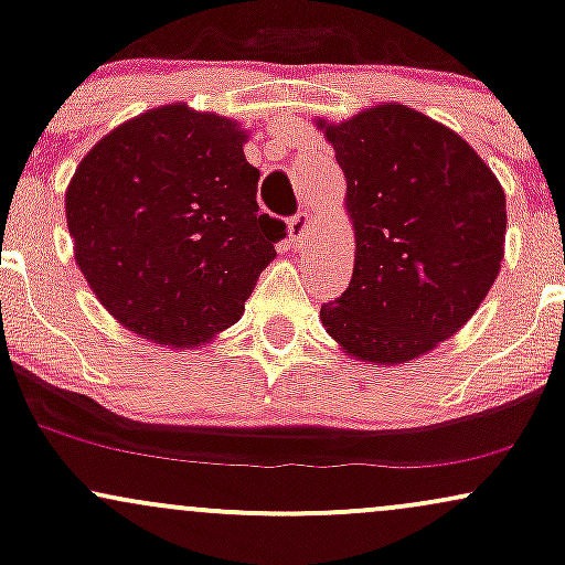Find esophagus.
Returning a JSON list of instances; mask_svg holds the SVG:
<instances>
[{
    "label": "esophagus",
    "instance_id": "1",
    "mask_svg": "<svg viewBox=\"0 0 565 565\" xmlns=\"http://www.w3.org/2000/svg\"><path fill=\"white\" fill-rule=\"evenodd\" d=\"M289 236L295 244L308 242L313 236V217L308 212H297V215L289 217Z\"/></svg>",
    "mask_w": 565,
    "mask_h": 565
}]
</instances>
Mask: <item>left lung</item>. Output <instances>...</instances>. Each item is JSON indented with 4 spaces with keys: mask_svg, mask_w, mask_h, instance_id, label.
Wrapping results in <instances>:
<instances>
[{
    "mask_svg": "<svg viewBox=\"0 0 565 565\" xmlns=\"http://www.w3.org/2000/svg\"><path fill=\"white\" fill-rule=\"evenodd\" d=\"M348 180L353 278L321 305L350 355L404 364L459 332L504 257V191L451 129L406 106L321 125Z\"/></svg>",
    "mask_w": 565,
    "mask_h": 565,
    "instance_id": "8db88e82",
    "label": "left lung"
}]
</instances>
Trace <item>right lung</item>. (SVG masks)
<instances>
[{
	"label": "right lung",
	"instance_id": "right-lung-1",
	"mask_svg": "<svg viewBox=\"0 0 565 565\" xmlns=\"http://www.w3.org/2000/svg\"><path fill=\"white\" fill-rule=\"evenodd\" d=\"M244 129L164 106L106 135L66 191L76 263L129 332L199 345L244 313L287 223L257 204Z\"/></svg>",
	"mask_w": 565,
	"mask_h": 565
}]
</instances>
